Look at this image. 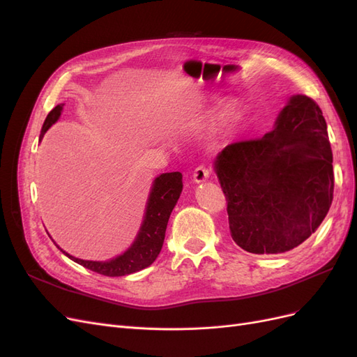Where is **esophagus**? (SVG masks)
Returning <instances> with one entry per match:
<instances>
[{
  "mask_svg": "<svg viewBox=\"0 0 357 357\" xmlns=\"http://www.w3.org/2000/svg\"><path fill=\"white\" fill-rule=\"evenodd\" d=\"M210 176H211V169L205 165H199L195 171H193V181L202 183L205 180H208Z\"/></svg>",
  "mask_w": 357,
  "mask_h": 357,
  "instance_id": "esophagus-1",
  "label": "esophagus"
}]
</instances>
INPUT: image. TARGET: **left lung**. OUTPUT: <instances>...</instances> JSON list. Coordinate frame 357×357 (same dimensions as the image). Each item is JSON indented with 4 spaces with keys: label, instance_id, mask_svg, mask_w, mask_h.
<instances>
[{
    "label": "left lung",
    "instance_id": "left-lung-1",
    "mask_svg": "<svg viewBox=\"0 0 357 357\" xmlns=\"http://www.w3.org/2000/svg\"><path fill=\"white\" fill-rule=\"evenodd\" d=\"M326 128L316 101L294 95L273 131L226 146L215 158L231 236L243 250L286 253L326 218L335 180Z\"/></svg>",
    "mask_w": 357,
    "mask_h": 357
}]
</instances>
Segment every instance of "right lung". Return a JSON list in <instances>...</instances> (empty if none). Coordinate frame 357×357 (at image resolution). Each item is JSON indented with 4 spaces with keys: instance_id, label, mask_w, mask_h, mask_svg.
Listing matches in <instances>:
<instances>
[{
    "instance_id": "1",
    "label": "right lung",
    "mask_w": 357,
    "mask_h": 357,
    "mask_svg": "<svg viewBox=\"0 0 357 357\" xmlns=\"http://www.w3.org/2000/svg\"><path fill=\"white\" fill-rule=\"evenodd\" d=\"M62 107L63 104L56 105L55 109L47 114L46 121L41 128V137L45 135L47 129L58 121L62 113ZM181 178L183 176L178 171L165 172V174H160L155 178L152 190H150V195L147 199V207L142 228H139V232L132 245L129 247L123 255L107 262H95L73 257L71 255L63 252L62 248L61 252L70 259H73L74 262H77L79 265L107 277L128 275L137 271H142V269L152 265L160 252L162 244H164L171 211L176 207V204L180 198V193L183 189Z\"/></svg>"
}]
</instances>
